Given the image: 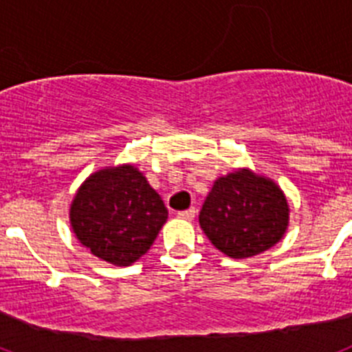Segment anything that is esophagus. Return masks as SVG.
<instances>
[{
	"mask_svg": "<svg viewBox=\"0 0 352 352\" xmlns=\"http://www.w3.org/2000/svg\"><path fill=\"white\" fill-rule=\"evenodd\" d=\"M195 217V208H190V210H185V211H179L178 213V219L182 220H194Z\"/></svg>",
	"mask_w": 352,
	"mask_h": 352,
	"instance_id": "34e87169",
	"label": "esophagus"
}]
</instances>
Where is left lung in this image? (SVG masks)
I'll return each instance as SVG.
<instances>
[{
  "instance_id": "1",
  "label": "left lung",
  "mask_w": 352,
  "mask_h": 352,
  "mask_svg": "<svg viewBox=\"0 0 352 352\" xmlns=\"http://www.w3.org/2000/svg\"><path fill=\"white\" fill-rule=\"evenodd\" d=\"M199 223L214 248L232 259H247L280 241L289 226V204L275 182L238 169L213 183Z\"/></svg>"
}]
</instances>
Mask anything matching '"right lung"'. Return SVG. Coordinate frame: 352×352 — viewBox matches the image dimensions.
Returning a JSON list of instances; mask_svg holds the SVG:
<instances>
[{
    "instance_id": "obj_1",
    "label": "right lung",
    "mask_w": 352,
    "mask_h": 352,
    "mask_svg": "<svg viewBox=\"0 0 352 352\" xmlns=\"http://www.w3.org/2000/svg\"><path fill=\"white\" fill-rule=\"evenodd\" d=\"M166 220V204L132 164L93 173L70 204L72 231L80 245L114 266L144 256Z\"/></svg>"
}]
</instances>
